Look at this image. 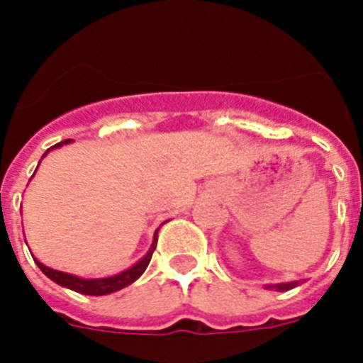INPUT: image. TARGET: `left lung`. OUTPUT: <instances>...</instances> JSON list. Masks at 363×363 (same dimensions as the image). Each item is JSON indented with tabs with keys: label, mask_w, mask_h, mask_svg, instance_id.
I'll use <instances>...</instances> for the list:
<instances>
[{
	"label": "left lung",
	"mask_w": 363,
	"mask_h": 363,
	"mask_svg": "<svg viewBox=\"0 0 363 363\" xmlns=\"http://www.w3.org/2000/svg\"><path fill=\"white\" fill-rule=\"evenodd\" d=\"M271 287H277L278 291H289L293 287H296V281H291V284H278V285H271Z\"/></svg>",
	"instance_id": "8db88e82"
}]
</instances>
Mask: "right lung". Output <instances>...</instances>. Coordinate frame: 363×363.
Masks as SVG:
<instances>
[{
    "label": "right lung",
    "mask_w": 363,
    "mask_h": 363,
    "mask_svg": "<svg viewBox=\"0 0 363 363\" xmlns=\"http://www.w3.org/2000/svg\"><path fill=\"white\" fill-rule=\"evenodd\" d=\"M69 142L70 140H65V142H62V143H56L54 147H60V145H63V143H69ZM54 147H50V149H54ZM156 240H158V230H156L152 247H150V251L145 255V258L140 259L136 265H133V267L127 269V271L120 272V274H116V277H111V278L83 280V278L72 277V274H67V272L54 271V269H50V267H45V265L40 264L38 259H36V264H38V267L41 269V272H43L45 277H49L50 280L56 281V284H60V285H63V287H67V289H72V291H76V293H82V294H91V296H101V294H108V293H114V291L123 289V287H127V285H130L133 281H136L138 278L142 277L143 271H145L147 265H149L150 258H152V252H154V249H156Z\"/></svg>",
    "instance_id": "obj_1"
}]
</instances>
